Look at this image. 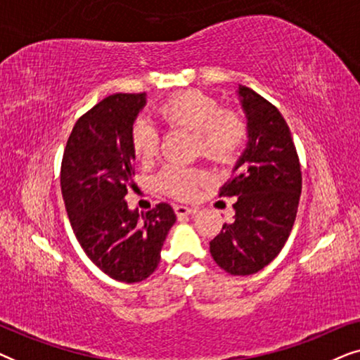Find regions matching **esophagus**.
Masks as SVG:
<instances>
[{"mask_svg":"<svg viewBox=\"0 0 360 360\" xmlns=\"http://www.w3.org/2000/svg\"><path fill=\"white\" fill-rule=\"evenodd\" d=\"M196 208L193 206H185V205H176L175 206V213L176 216H186V214H193Z\"/></svg>","mask_w":360,"mask_h":360,"instance_id":"obj_1","label":"esophagus"}]
</instances>
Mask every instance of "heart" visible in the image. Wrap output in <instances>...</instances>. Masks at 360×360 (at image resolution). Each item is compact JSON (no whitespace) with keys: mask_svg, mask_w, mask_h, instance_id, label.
Returning <instances> with one entry per match:
<instances>
[{"mask_svg":"<svg viewBox=\"0 0 360 360\" xmlns=\"http://www.w3.org/2000/svg\"><path fill=\"white\" fill-rule=\"evenodd\" d=\"M157 116L169 127L193 131L196 150L219 164L234 160L248 136V127L240 116L221 110L219 103L203 91L188 90L170 96L157 108ZM131 144L137 159L150 160L159 144L155 127L146 120L136 121L131 132ZM203 179V172L170 165L162 170L159 185L167 193L188 198Z\"/></svg>","mask_w":360,"mask_h":360,"instance_id":"b5f03b06","label":"heart"}]
</instances>
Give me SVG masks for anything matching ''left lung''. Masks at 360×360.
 <instances>
[{
  "instance_id": "1",
  "label": "left lung",
  "mask_w": 360,
  "mask_h": 360,
  "mask_svg": "<svg viewBox=\"0 0 360 360\" xmlns=\"http://www.w3.org/2000/svg\"><path fill=\"white\" fill-rule=\"evenodd\" d=\"M248 144L219 196H236L234 219L210 243L214 262L231 275H250L277 257L292 233L302 170L287 121L272 103L239 85Z\"/></svg>"
}]
</instances>
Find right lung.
Wrapping results in <instances>:
<instances>
[{
    "instance_id": "obj_1",
    "label": "right lung",
    "mask_w": 360,
    "mask_h": 360,
    "mask_svg": "<svg viewBox=\"0 0 360 360\" xmlns=\"http://www.w3.org/2000/svg\"><path fill=\"white\" fill-rule=\"evenodd\" d=\"M146 103V93H116L93 106L73 126L60 169L62 196L82 249L124 283L154 274L176 219L167 203L139 214L124 200L134 186L131 132Z\"/></svg>"
}]
</instances>
